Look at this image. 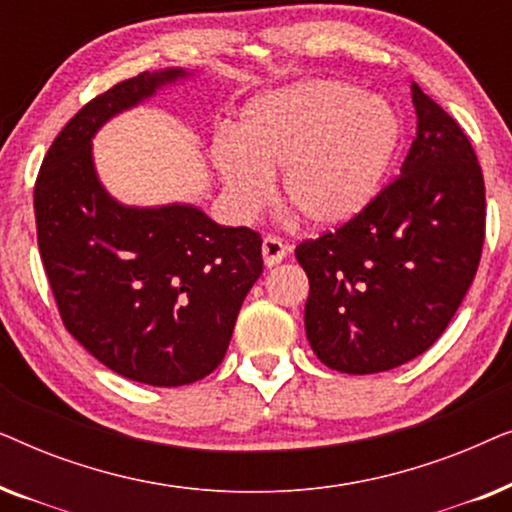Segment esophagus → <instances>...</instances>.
I'll return each instance as SVG.
<instances>
[{"label":"esophagus","instance_id":"esophagus-1","mask_svg":"<svg viewBox=\"0 0 512 512\" xmlns=\"http://www.w3.org/2000/svg\"><path fill=\"white\" fill-rule=\"evenodd\" d=\"M289 247H286V244L279 240V237H272V235H268L263 240V261H265V265H268V268H272V265H277V263H282L286 256H289Z\"/></svg>","mask_w":512,"mask_h":512}]
</instances>
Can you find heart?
<instances>
[{
  "label": "heart",
  "mask_w": 512,
  "mask_h": 512,
  "mask_svg": "<svg viewBox=\"0 0 512 512\" xmlns=\"http://www.w3.org/2000/svg\"><path fill=\"white\" fill-rule=\"evenodd\" d=\"M398 139L401 123L382 97L305 81L251 102L235 137L216 139L214 163L242 216L268 205L270 177L282 172L286 205L314 228H333L375 198Z\"/></svg>",
  "instance_id": "heart-1"
}]
</instances>
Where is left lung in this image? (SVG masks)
I'll return each instance as SVG.
<instances>
[{"label":"left lung","mask_w":512,"mask_h":512,"mask_svg":"<svg viewBox=\"0 0 512 512\" xmlns=\"http://www.w3.org/2000/svg\"><path fill=\"white\" fill-rule=\"evenodd\" d=\"M401 177L354 219L305 240V331L328 368L370 375L426 352L459 310L485 242V179L459 123L412 83Z\"/></svg>","instance_id":"1"}]
</instances>
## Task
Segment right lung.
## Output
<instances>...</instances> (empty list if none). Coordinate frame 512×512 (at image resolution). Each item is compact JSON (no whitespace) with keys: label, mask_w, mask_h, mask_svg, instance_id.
I'll use <instances>...</instances> for the list:
<instances>
[{"label":"right lung","mask_w":512,"mask_h":512,"mask_svg":"<svg viewBox=\"0 0 512 512\" xmlns=\"http://www.w3.org/2000/svg\"><path fill=\"white\" fill-rule=\"evenodd\" d=\"M186 76L142 72L90 100L55 137L34 186L39 254L62 324L104 366L151 387L198 382L219 366L263 272L256 230L219 226L179 202L121 205L97 179L95 132Z\"/></svg>","instance_id":"1"}]
</instances>
